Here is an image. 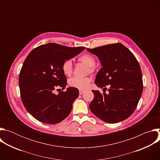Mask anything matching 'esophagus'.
<instances>
[{
  "mask_svg": "<svg viewBox=\"0 0 160 160\" xmlns=\"http://www.w3.org/2000/svg\"><path fill=\"white\" fill-rule=\"evenodd\" d=\"M84 92H85L84 90H79V94H80V95H82V94H83V93H84Z\"/></svg>",
  "mask_w": 160,
  "mask_h": 160,
  "instance_id": "esophagus-1",
  "label": "esophagus"
}]
</instances>
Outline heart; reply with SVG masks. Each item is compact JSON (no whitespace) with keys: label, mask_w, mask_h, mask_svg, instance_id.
I'll return each instance as SVG.
<instances>
[{"label":"heart","mask_w":160,"mask_h":160,"mask_svg":"<svg viewBox=\"0 0 160 160\" xmlns=\"http://www.w3.org/2000/svg\"><path fill=\"white\" fill-rule=\"evenodd\" d=\"M78 61L88 66L89 68V71L90 72H92L94 71V66L96 65V60L92 56L88 54H83L78 58ZM62 70L66 75L70 76L73 71L72 61H64L62 64ZM90 82V79L89 78L73 77L70 80L69 83L73 87L82 90L86 89L88 87Z\"/></svg>","instance_id":"b5f03b06"}]
</instances>
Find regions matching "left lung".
Here are the masks:
<instances>
[{"mask_svg": "<svg viewBox=\"0 0 160 160\" xmlns=\"http://www.w3.org/2000/svg\"><path fill=\"white\" fill-rule=\"evenodd\" d=\"M87 50L98 56L102 66L95 83L101 88L110 85L108 94L92 90L94 98L89 105L90 111L109 123L128 118L138 106L143 90L142 72L138 60L120 43Z\"/></svg>", "mask_w": 160, "mask_h": 160, "instance_id": "obj_1", "label": "left lung"}]
</instances>
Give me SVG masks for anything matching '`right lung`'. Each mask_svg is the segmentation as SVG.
Returning a JSON list of instances; mask_svg holds the SVG:
<instances>
[{
	"instance_id": "add662e5",
	"label": "right lung",
	"mask_w": 160,
	"mask_h": 160,
	"mask_svg": "<svg viewBox=\"0 0 160 160\" xmlns=\"http://www.w3.org/2000/svg\"><path fill=\"white\" fill-rule=\"evenodd\" d=\"M84 47L69 48L55 43L40 45L27 57L19 77L21 100L28 112L37 120L56 124L64 120L78 97V89L67 88L55 94L56 87L64 89L66 77L62 64L79 54Z\"/></svg>"
}]
</instances>
